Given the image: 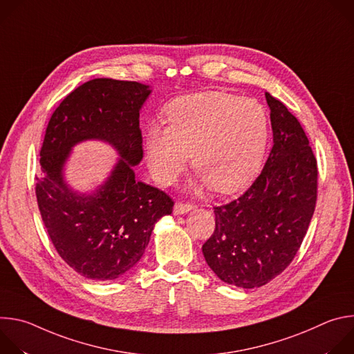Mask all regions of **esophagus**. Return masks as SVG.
I'll use <instances>...</instances> for the list:
<instances>
[{
    "mask_svg": "<svg viewBox=\"0 0 354 354\" xmlns=\"http://www.w3.org/2000/svg\"><path fill=\"white\" fill-rule=\"evenodd\" d=\"M190 210H193V206H192V205L180 203V201H178V203H176L175 207H174V214H175V216H180V214L189 213Z\"/></svg>",
    "mask_w": 354,
    "mask_h": 354,
    "instance_id": "esophagus-1",
    "label": "esophagus"
}]
</instances>
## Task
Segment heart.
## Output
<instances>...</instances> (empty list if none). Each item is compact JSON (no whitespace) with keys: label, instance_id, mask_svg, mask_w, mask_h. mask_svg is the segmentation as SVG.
<instances>
[{"label":"heart","instance_id":"b5f03b06","mask_svg":"<svg viewBox=\"0 0 354 354\" xmlns=\"http://www.w3.org/2000/svg\"><path fill=\"white\" fill-rule=\"evenodd\" d=\"M167 116L168 124L151 123L145 131L147 161L161 183L176 180L190 151L200 189L235 193L259 175L270 122L258 100L221 91L197 92L174 99Z\"/></svg>","mask_w":354,"mask_h":354}]
</instances>
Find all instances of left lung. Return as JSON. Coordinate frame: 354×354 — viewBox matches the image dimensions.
<instances>
[{
	"label": "left lung",
	"mask_w": 354,
	"mask_h": 354,
	"mask_svg": "<svg viewBox=\"0 0 354 354\" xmlns=\"http://www.w3.org/2000/svg\"><path fill=\"white\" fill-rule=\"evenodd\" d=\"M273 147L252 186L214 207L216 230L201 248L210 269L227 284L254 288L279 276L294 259L317 203V160L299 122L265 93Z\"/></svg>",
	"instance_id": "left-lung-1"
}]
</instances>
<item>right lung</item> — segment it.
Returning <instances> with one entry per match:
<instances>
[{"instance_id":"right-lung-1","label":"right lung","mask_w":354,"mask_h":354,"mask_svg":"<svg viewBox=\"0 0 354 354\" xmlns=\"http://www.w3.org/2000/svg\"><path fill=\"white\" fill-rule=\"evenodd\" d=\"M151 92L136 81L91 80L66 96L46 129L36 178L41 220L63 261L95 281L129 272L174 209L168 194L133 171L142 160L138 119ZM91 139L109 143L120 158L102 184L82 194L66 182L65 165L72 148Z\"/></svg>"}]
</instances>
